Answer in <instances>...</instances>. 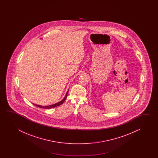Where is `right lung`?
<instances>
[{
  "label": "right lung",
  "mask_w": 158,
  "mask_h": 158,
  "mask_svg": "<svg viewBox=\"0 0 158 158\" xmlns=\"http://www.w3.org/2000/svg\"><path fill=\"white\" fill-rule=\"evenodd\" d=\"M68 90H68L67 92V93L65 94V97H64V98H63L61 101H60V102H57L56 103H55V104H52V105H49V106H40V105H38V104H33H33H34L35 106H36L38 107L42 108H46V109H49V108L56 107L59 106H60V105H61V104H63V103H64V101H65V100L66 99L67 97Z\"/></svg>",
  "instance_id": "right-lung-1"
}]
</instances>
